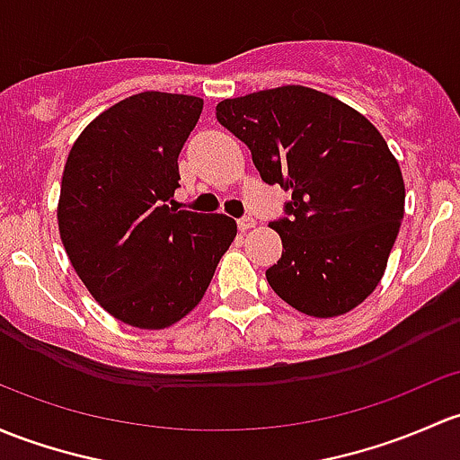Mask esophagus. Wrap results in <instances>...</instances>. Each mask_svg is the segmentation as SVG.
<instances>
[{"label":"esophagus","instance_id":"1","mask_svg":"<svg viewBox=\"0 0 460 460\" xmlns=\"http://www.w3.org/2000/svg\"><path fill=\"white\" fill-rule=\"evenodd\" d=\"M251 226H255V220H253V217L244 216V217H240V220H238V229H240V231H249Z\"/></svg>","mask_w":460,"mask_h":460}]
</instances>
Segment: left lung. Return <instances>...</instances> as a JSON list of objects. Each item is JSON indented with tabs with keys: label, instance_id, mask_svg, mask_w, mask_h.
I'll use <instances>...</instances> for the list:
<instances>
[{
	"label": "left lung",
	"instance_id": "obj_1",
	"mask_svg": "<svg viewBox=\"0 0 460 460\" xmlns=\"http://www.w3.org/2000/svg\"><path fill=\"white\" fill-rule=\"evenodd\" d=\"M216 116L251 149L269 185L291 191L269 222L282 258L275 293L311 317L359 306L384 278L405 207L401 167L379 129L331 94L282 85L225 99Z\"/></svg>",
	"mask_w": 460,
	"mask_h": 460
}]
</instances>
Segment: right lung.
<instances>
[{"label": "right lung", "instance_id": "right-lung-1", "mask_svg": "<svg viewBox=\"0 0 460 460\" xmlns=\"http://www.w3.org/2000/svg\"><path fill=\"white\" fill-rule=\"evenodd\" d=\"M200 112L198 96L141 92L96 116L67 154L61 243L92 297L134 328L191 313L238 234L229 216L169 207Z\"/></svg>", "mask_w": 460, "mask_h": 460}]
</instances>
